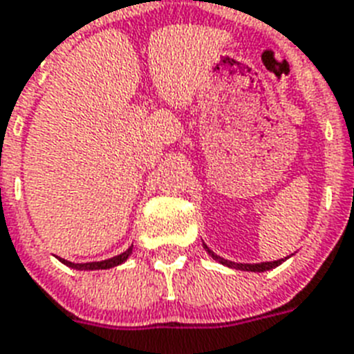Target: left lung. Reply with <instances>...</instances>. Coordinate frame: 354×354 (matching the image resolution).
I'll return each mask as SVG.
<instances>
[{"mask_svg":"<svg viewBox=\"0 0 354 354\" xmlns=\"http://www.w3.org/2000/svg\"><path fill=\"white\" fill-rule=\"evenodd\" d=\"M204 250L208 251V255L212 257L213 261H217L218 264L223 266H227V268H233V270H241V271H255V273H262V271H270L273 270V268H277V266H280L282 262L286 261V259H289V257H286V259H279V261H273V262H259V264H244V262H232V261H226V259H223V257H218L217 253H213L212 250H209L206 244L203 242Z\"/></svg>","mask_w":354,"mask_h":354,"instance_id":"obj_1","label":"left lung"}]
</instances>
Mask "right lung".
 <instances>
[{
    "label": "right lung",
    "instance_id": "obj_1",
    "mask_svg": "<svg viewBox=\"0 0 354 354\" xmlns=\"http://www.w3.org/2000/svg\"><path fill=\"white\" fill-rule=\"evenodd\" d=\"M131 250H133V246L128 248V250L124 251V253H121V255H115V257H112V259H106V261H99V262H81V264H74V262L65 261V259H61V257H57V259H59V261L63 262L65 266H68V268H72V270H77V271L110 270V268H113V266H119L127 261L128 257L131 255Z\"/></svg>",
    "mask_w": 354,
    "mask_h": 354
}]
</instances>
